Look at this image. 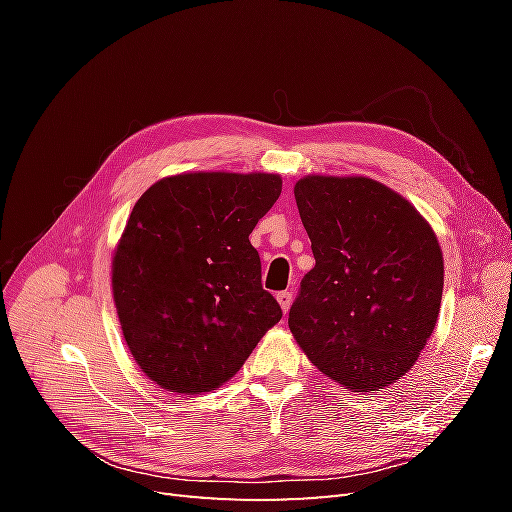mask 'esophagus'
<instances>
[{
    "instance_id": "obj_1",
    "label": "esophagus",
    "mask_w": 512,
    "mask_h": 512,
    "mask_svg": "<svg viewBox=\"0 0 512 512\" xmlns=\"http://www.w3.org/2000/svg\"><path fill=\"white\" fill-rule=\"evenodd\" d=\"M277 303H280L282 312L286 314L292 305V292H277Z\"/></svg>"
}]
</instances>
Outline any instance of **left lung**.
Masks as SVG:
<instances>
[{
	"label": "left lung",
	"mask_w": 512,
	"mask_h": 512,
	"mask_svg": "<svg viewBox=\"0 0 512 512\" xmlns=\"http://www.w3.org/2000/svg\"><path fill=\"white\" fill-rule=\"evenodd\" d=\"M312 241L288 327L324 376L371 393L406 376L440 316L444 258L412 203L363 175L294 183Z\"/></svg>",
	"instance_id": "8db88e82"
}]
</instances>
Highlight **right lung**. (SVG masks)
Here are the masks:
<instances>
[{
    "mask_svg": "<svg viewBox=\"0 0 512 512\" xmlns=\"http://www.w3.org/2000/svg\"><path fill=\"white\" fill-rule=\"evenodd\" d=\"M280 194V175L200 170L136 200L113 252V299L136 365L162 389L215 391L280 322L250 243Z\"/></svg>",
    "mask_w": 512,
    "mask_h": 512,
    "instance_id": "1",
    "label": "right lung"
}]
</instances>
